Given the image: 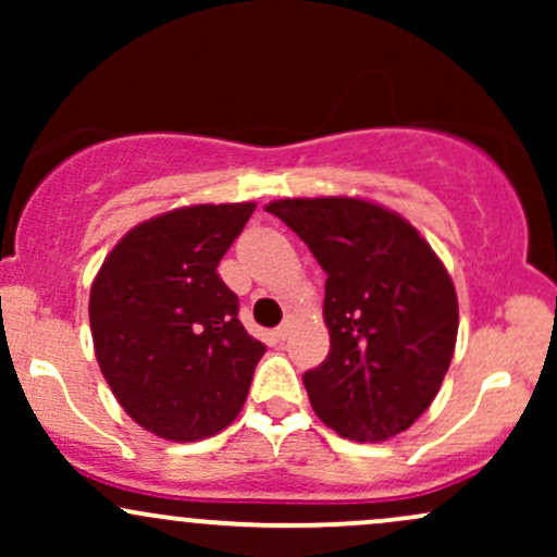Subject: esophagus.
I'll list each match as a JSON object with an SVG mask.
<instances>
[{"mask_svg": "<svg viewBox=\"0 0 557 557\" xmlns=\"http://www.w3.org/2000/svg\"><path fill=\"white\" fill-rule=\"evenodd\" d=\"M290 327H293V317H285V322L277 327V337H280V341H285V337L290 335Z\"/></svg>", "mask_w": 557, "mask_h": 557, "instance_id": "obj_1", "label": "esophagus"}]
</instances>
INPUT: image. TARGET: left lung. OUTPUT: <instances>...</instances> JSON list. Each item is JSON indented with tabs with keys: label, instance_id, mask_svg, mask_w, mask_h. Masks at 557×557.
Here are the masks:
<instances>
[{
	"label": "left lung",
	"instance_id": "obj_1",
	"mask_svg": "<svg viewBox=\"0 0 557 557\" xmlns=\"http://www.w3.org/2000/svg\"><path fill=\"white\" fill-rule=\"evenodd\" d=\"M324 272L330 354L304 374L311 408L356 443L406 432L443 385L458 335L456 287L411 222L348 196L267 203Z\"/></svg>",
	"mask_w": 557,
	"mask_h": 557
}]
</instances>
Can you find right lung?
Returning <instances> with one entry per match:
<instances>
[{
  "instance_id": "add662e5",
  "label": "right lung",
  "mask_w": 557,
  "mask_h": 557,
  "mask_svg": "<svg viewBox=\"0 0 557 557\" xmlns=\"http://www.w3.org/2000/svg\"><path fill=\"white\" fill-rule=\"evenodd\" d=\"M257 203H196L140 222L94 277L96 361L136 424L196 443L233 424L267 345L216 274Z\"/></svg>"
}]
</instances>
